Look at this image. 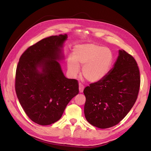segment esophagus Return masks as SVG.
<instances>
[{
  "label": "esophagus",
  "instance_id": "1",
  "mask_svg": "<svg viewBox=\"0 0 151 151\" xmlns=\"http://www.w3.org/2000/svg\"><path fill=\"white\" fill-rule=\"evenodd\" d=\"M84 86H83V84H82L79 83V92H80V93H83V91H84Z\"/></svg>",
  "mask_w": 151,
  "mask_h": 151
}]
</instances>
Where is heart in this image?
I'll return each mask as SVG.
<instances>
[{"mask_svg": "<svg viewBox=\"0 0 151 151\" xmlns=\"http://www.w3.org/2000/svg\"><path fill=\"white\" fill-rule=\"evenodd\" d=\"M114 62L111 50L94 43L79 45L73 50V56L67 59L68 70L72 76L79 72L83 66L82 75L89 83H98L108 74Z\"/></svg>", "mask_w": 151, "mask_h": 151, "instance_id": "heart-1", "label": "heart"}]
</instances>
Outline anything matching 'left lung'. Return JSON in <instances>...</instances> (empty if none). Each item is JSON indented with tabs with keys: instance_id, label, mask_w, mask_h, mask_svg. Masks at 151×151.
<instances>
[{
	"instance_id": "obj_1",
	"label": "left lung",
	"mask_w": 151,
	"mask_h": 151,
	"mask_svg": "<svg viewBox=\"0 0 151 151\" xmlns=\"http://www.w3.org/2000/svg\"><path fill=\"white\" fill-rule=\"evenodd\" d=\"M140 83L139 69L134 58L119 50L113 67L106 77L84 89L87 121L99 129L117 125L135 104Z\"/></svg>"
}]
</instances>
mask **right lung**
I'll use <instances>...</instances> for the list:
<instances>
[{"label": "right lung", "mask_w": 151, "mask_h": 151, "mask_svg": "<svg viewBox=\"0 0 151 151\" xmlns=\"http://www.w3.org/2000/svg\"><path fill=\"white\" fill-rule=\"evenodd\" d=\"M67 40V34L42 40L22 53L17 64V98L28 116L41 125L60 120L68 103L79 93L78 82L67 78L58 62L64 60Z\"/></svg>", "instance_id": "right-lung-1"}]
</instances>
